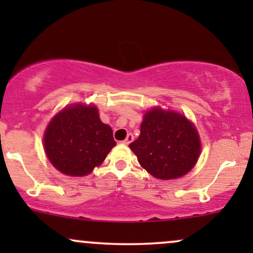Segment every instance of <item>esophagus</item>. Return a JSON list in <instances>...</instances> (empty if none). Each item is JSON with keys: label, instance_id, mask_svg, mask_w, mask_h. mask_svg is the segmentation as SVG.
<instances>
[{"label": "esophagus", "instance_id": "esophagus-1", "mask_svg": "<svg viewBox=\"0 0 253 253\" xmlns=\"http://www.w3.org/2000/svg\"><path fill=\"white\" fill-rule=\"evenodd\" d=\"M133 140H134V136H133V134H130V133H128V134H127V136H126V139H125L123 143L125 145H128V144L132 143Z\"/></svg>", "mask_w": 253, "mask_h": 253}]
</instances>
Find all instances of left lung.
<instances>
[{
    "instance_id": "left-lung-1",
    "label": "left lung",
    "mask_w": 253,
    "mask_h": 253,
    "mask_svg": "<svg viewBox=\"0 0 253 253\" xmlns=\"http://www.w3.org/2000/svg\"><path fill=\"white\" fill-rule=\"evenodd\" d=\"M141 167L159 179L178 178L193 169L201 144L194 125L178 113L151 109L140 135L129 144Z\"/></svg>"
}]
</instances>
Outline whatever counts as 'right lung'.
I'll return each mask as SVG.
<instances>
[{"label": "right lung", "mask_w": 253, "mask_h": 253, "mask_svg": "<svg viewBox=\"0 0 253 253\" xmlns=\"http://www.w3.org/2000/svg\"><path fill=\"white\" fill-rule=\"evenodd\" d=\"M53 167L69 176H85L102 164L117 145L113 130L102 124L96 107L75 104L52 119L43 136Z\"/></svg>", "instance_id": "1"}]
</instances>
